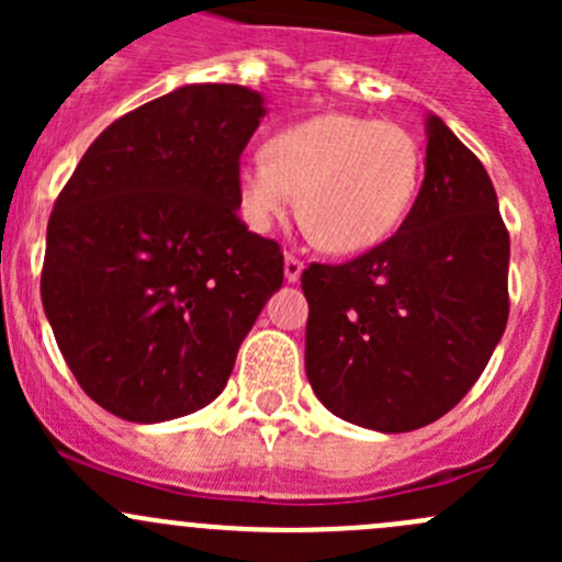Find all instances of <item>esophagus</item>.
I'll return each mask as SVG.
<instances>
[{
	"mask_svg": "<svg viewBox=\"0 0 562 562\" xmlns=\"http://www.w3.org/2000/svg\"><path fill=\"white\" fill-rule=\"evenodd\" d=\"M302 271H304V260L296 258L293 252H288L285 255V280L296 282L299 277H302Z\"/></svg>",
	"mask_w": 562,
	"mask_h": 562,
	"instance_id": "34e87169",
	"label": "esophagus"
}]
</instances>
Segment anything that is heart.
<instances>
[{
  "instance_id": "obj_1",
  "label": "heart",
  "mask_w": 562,
  "mask_h": 562,
  "mask_svg": "<svg viewBox=\"0 0 562 562\" xmlns=\"http://www.w3.org/2000/svg\"><path fill=\"white\" fill-rule=\"evenodd\" d=\"M422 146L402 124L328 111L288 124L236 176L241 220L269 231L299 195V217L328 252L389 239L416 201Z\"/></svg>"
}]
</instances>
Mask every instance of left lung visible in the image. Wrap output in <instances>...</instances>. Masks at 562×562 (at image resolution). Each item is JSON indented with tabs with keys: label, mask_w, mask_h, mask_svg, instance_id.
<instances>
[{
	"label": "left lung",
	"mask_w": 562,
	"mask_h": 562,
	"mask_svg": "<svg viewBox=\"0 0 562 562\" xmlns=\"http://www.w3.org/2000/svg\"><path fill=\"white\" fill-rule=\"evenodd\" d=\"M508 231L479 157L427 119V171L394 236L302 271L317 400L359 427L411 432L451 411L508 323Z\"/></svg>",
	"instance_id": "left-lung-1"
}]
</instances>
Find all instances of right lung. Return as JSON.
<instances>
[{
    "label": "right lung",
    "mask_w": 562,
    "mask_h": 562,
    "mask_svg": "<svg viewBox=\"0 0 562 562\" xmlns=\"http://www.w3.org/2000/svg\"><path fill=\"white\" fill-rule=\"evenodd\" d=\"M260 116L245 87H181L108 124L56 198L43 307L78 386L113 416L209 405L282 285V247L236 214Z\"/></svg>",
    "instance_id": "right-lung-1"
}]
</instances>
